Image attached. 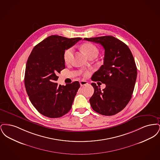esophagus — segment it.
Listing matches in <instances>:
<instances>
[{
	"label": "esophagus",
	"instance_id": "1",
	"mask_svg": "<svg viewBox=\"0 0 160 160\" xmlns=\"http://www.w3.org/2000/svg\"><path fill=\"white\" fill-rule=\"evenodd\" d=\"M80 86H85V85L88 84V82H87V81H85V80H82V81H80Z\"/></svg>",
	"mask_w": 160,
	"mask_h": 160
}]
</instances>
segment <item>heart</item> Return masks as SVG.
Here are the masks:
<instances>
[{"mask_svg":"<svg viewBox=\"0 0 160 160\" xmlns=\"http://www.w3.org/2000/svg\"><path fill=\"white\" fill-rule=\"evenodd\" d=\"M82 49L84 53L88 57L93 54H98V50L97 47L89 42H86L83 44L82 46ZM73 48L70 47L67 49L63 53V59L66 63H69L72 58L73 54Z\"/></svg>","mask_w":160,"mask_h":160,"instance_id":"b5f03b06","label":"heart"}]
</instances>
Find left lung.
<instances>
[{
    "label": "left lung",
    "mask_w": 160,
    "mask_h": 160,
    "mask_svg": "<svg viewBox=\"0 0 160 160\" xmlns=\"http://www.w3.org/2000/svg\"><path fill=\"white\" fill-rule=\"evenodd\" d=\"M84 39L100 44L105 50L104 64L92 80L106 84L102 91L92 83L94 93L89 99L92 109L98 113L112 116L122 110L129 102L134 89L137 70L128 47L112 36Z\"/></svg>",
    "instance_id": "1"
}]
</instances>
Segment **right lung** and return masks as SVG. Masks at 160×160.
<instances>
[{
  "label": "right lung",
  "instance_id": "obj_1",
  "mask_svg": "<svg viewBox=\"0 0 160 160\" xmlns=\"http://www.w3.org/2000/svg\"><path fill=\"white\" fill-rule=\"evenodd\" d=\"M82 38L51 35L33 48L26 63L24 85L32 105L41 114L60 118L71 108L78 82L58 86V74L65 68L63 53Z\"/></svg>",
  "mask_w": 160,
  "mask_h": 160
}]
</instances>
